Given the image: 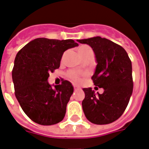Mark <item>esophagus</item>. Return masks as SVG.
<instances>
[{"label": "esophagus", "instance_id": "esophagus-1", "mask_svg": "<svg viewBox=\"0 0 149 149\" xmlns=\"http://www.w3.org/2000/svg\"><path fill=\"white\" fill-rule=\"evenodd\" d=\"M74 86V90H75V91H77V90H79V89H81L80 87L78 86H77V85H74V86Z\"/></svg>", "mask_w": 149, "mask_h": 149}]
</instances>
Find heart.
I'll return each mask as SVG.
<instances>
[{
  "instance_id": "1",
  "label": "heart",
  "mask_w": 149,
  "mask_h": 149,
  "mask_svg": "<svg viewBox=\"0 0 149 149\" xmlns=\"http://www.w3.org/2000/svg\"><path fill=\"white\" fill-rule=\"evenodd\" d=\"M86 48H88V47H86V46H83V47H81L79 48V50L84 49H86ZM68 76L71 79H72V80L75 81V82H78V81H79V79H80V75H79V72H76V71H70V72H68Z\"/></svg>"
}]
</instances>
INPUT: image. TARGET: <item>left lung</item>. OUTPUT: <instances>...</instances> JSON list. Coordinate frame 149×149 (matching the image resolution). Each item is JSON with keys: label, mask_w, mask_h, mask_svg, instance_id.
Instances as JSON below:
<instances>
[{"label": "left lung", "mask_w": 149, "mask_h": 149, "mask_svg": "<svg viewBox=\"0 0 149 149\" xmlns=\"http://www.w3.org/2000/svg\"><path fill=\"white\" fill-rule=\"evenodd\" d=\"M88 44L95 54L94 85L103 88V93H95L92 88H84L83 110L89 122L96 125L113 123L123 115L133 90L132 62L125 49L101 37L77 40Z\"/></svg>", "instance_id": "obj_1"}]
</instances>
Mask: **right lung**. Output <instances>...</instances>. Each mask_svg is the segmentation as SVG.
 Segmentation results:
<instances>
[{
    "label": "right lung",
    "mask_w": 149,
    "mask_h": 149,
    "mask_svg": "<svg viewBox=\"0 0 149 149\" xmlns=\"http://www.w3.org/2000/svg\"><path fill=\"white\" fill-rule=\"evenodd\" d=\"M78 45L73 40L37 38L16 56L12 71L16 98L34 123L51 125L63 119L73 86L67 80L52 86L48 78L60 67L64 52Z\"/></svg>",
    "instance_id": "add662e5"
}]
</instances>
